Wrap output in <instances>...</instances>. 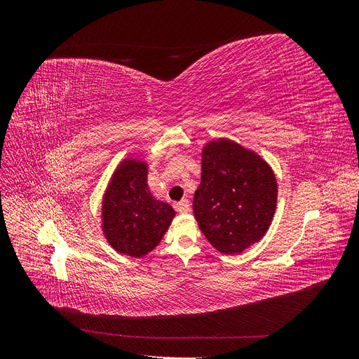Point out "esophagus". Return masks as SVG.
Listing matches in <instances>:
<instances>
[{"mask_svg":"<svg viewBox=\"0 0 359 359\" xmlns=\"http://www.w3.org/2000/svg\"><path fill=\"white\" fill-rule=\"evenodd\" d=\"M177 211L178 212H182V214H186V212H190V202L187 201V199H182L181 202H178L177 203Z\"/></svg>","mask_w":359,"mask_h":359,"instance_id":"obj_1","label":"esophagus"}]
</instances>
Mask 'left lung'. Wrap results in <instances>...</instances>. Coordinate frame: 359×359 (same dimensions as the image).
Listing matches in <instances>:
<instances>
[{
  "label": "left lung",
  "mask_w": 359,
  "mask_h": 359,
  "mask_svg": "<svg viewBox=\"0 0 359 359\" xmlns=\"http://www.w3.org/2000/svg\"><path fill=\"white\" fill-rule=\"evenodd\" d=\"M276 206V175L262 157L224 137L203 147L193 212L215 250L238 255L259 243L269 229Z\"/></svg>",
  "instance_id": "8db88e82"
}]
</instances>
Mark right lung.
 Returning a JSON list of instances; mask_svg holds the SVG:
<instances>
[{
	"label": "right lung",
	"mask_w": 359,
	"mask_h": 359,
	"mask_svg": "<svg viewBox=\"0 0 359 359\" xmlns=\"http://www.w3.org/2000/svg\"><path fill=\"white\" fill-rule=\"evenodd\" d=\"M145 161L124 158L115 169L102 202V227L118 253L142 257L166 233L175 211L148 189Z\"/></svg>",
	"instance_id": "right-lung-1"
}]
</instances>
